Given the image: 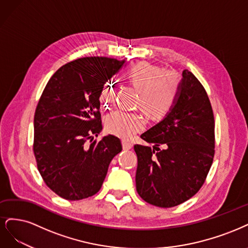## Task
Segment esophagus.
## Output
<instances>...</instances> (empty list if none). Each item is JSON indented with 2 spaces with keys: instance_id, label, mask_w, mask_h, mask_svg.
Segmentation results:
<instances>
[{
  "instance_id": "34e87169",
  "label": "esophagus",
  "mask_w": 248,
  "mask_h": 248,
  "mask_svg": "<svg viewBox=\"0 0 248 248\" xmlns=\"http://www.w3.org/2000/svg\"><path fill=\"white\" fill-rule=\"evenodd\" d=\"M123 147H124V149H125V150H129V149H131V148L133 147V144H132L131 142H129V141L124 140V141H123Z\"/></svg>"
}]
</instances>
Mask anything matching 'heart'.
<instances>
[{"instance_id":"1","label":"heart","mask_w":248,"mask_h":248,"mask_svg":"<svg viewBox=\"0 0 248 248\" xmlns=\"http://www.w3.org/2000/svg\"><path fill=\"white\" fill-rule=\"evenodd\" d=\"M129 83L138 91L136 105L150 118L159 119L168 114L176 103L181 89L180 76L173 71H165L147 62L135 65L126 74ZM115 99V86L112 81L104 84L100 93L105 107L112 105ZM106 130L119 138L129 139L140 132L145 121L139 113L113 111L106 118Z\"/></svg>"}]
</instances>
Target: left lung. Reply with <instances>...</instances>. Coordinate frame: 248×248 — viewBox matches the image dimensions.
Returning <instances> with one entry per match:
<instances>
[{
    "mask_svg": "<svg viewBox=\"0 0 248 248\" xmlns=\"http://www.w3.org/2000/svg\"><path fill=\"white\" fill-rule=\"evenodd\" d=\"M141 138L155 146H134L138 158L136 189L139 196L161 208L177 206L195 196L212 165L215 138L210 100L191 72L183 70L175 105Z\"/></svg>",
    "mask_w": 248,
    "mask_h": 248,
    "instance_id": "left-lung-1",
    "label": "left lung"
}]
</instances>
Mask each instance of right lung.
<instances>
[{
	"label": "right lung",
	"mask_w": 248,
	"mask_h": 248,
	"mask_svg": "<svg viewBox=\"0 0 248 248\" xmlns=\"http://www.w3.org/2000/svg\"><path fill=\"white\" fill-rule=\"evenodd\" d=\"M124 62L103 57L70 62L52 75L40 97L34 155L46 186L62 199L77 201L97 194L110 162L123 149L113 135L93 140L103 129L101 91Z\"/></svg>",
	"instance_id": "right-lung-1"
}]
</instances>
